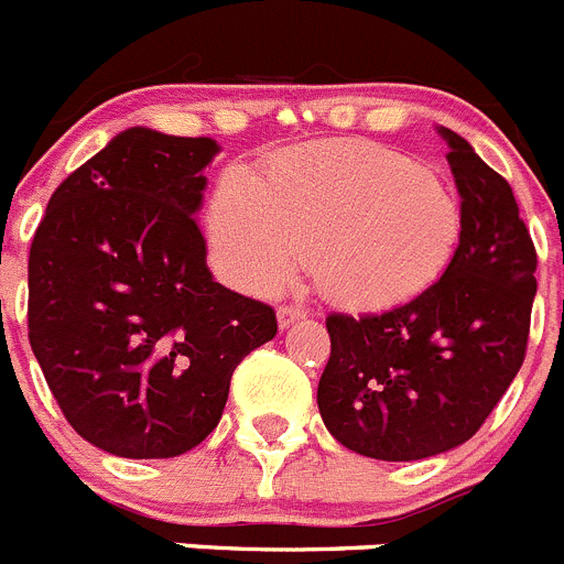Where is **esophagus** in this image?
Segmentation results:
<instances>
[{
    "label": "esophagus",
    "mask_w": 564,
    "mask_h": 564,
    "mask_svg": "<svg viewBox=\"0 0 564 564\" xmlns=\"http://www.w3.org/2000/svg\"><path fill=\"white\" fill-rule=\"evenodd\" d=\"M306 317V308L303 306H281L278 308V325L281 328H289L292 323H297V319Z\"/></svg>",
    "instance_id": "1"
}]
</instances>
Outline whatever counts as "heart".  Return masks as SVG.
<instances>
[{
    "label": "heart",
    "instance_id": "b5f03b06",
    "mask_svg": "<svg viewBox=\"0 0 564 564\" xmlns=\"http://www.w3.org/2000/svg\"><path fill=\"white\" fill-rule=\"evenodd\" d=\"M208 228L239 286L275 292L308 256L325 297L392 308L448 270L462 205L440 172L392 147L330 141L281 152L256 181L225 177Z\"/></svg>",
    "mask_w": 564,
    "mask_h": 564
}]
</instances>
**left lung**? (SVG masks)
Listing matches in <instances>:
<instances>
[{"label":"left lung","mask_w":564,"mask_h":564,"mask_svg":"<svg viewBox=\"0 0 564 564\" xmlns=\"http://www.w3.org/2000/svg\"><path fill=\"white\" fill-rule=\"evenodd\" d=\"M462 197V239L440 281L381 314H328L317 387L325 429L383 462L470 440L525 359L536 250L512 186L459 133L440 128Z\"/></svg>","instance_id":"8db88e82"}]
</instances>
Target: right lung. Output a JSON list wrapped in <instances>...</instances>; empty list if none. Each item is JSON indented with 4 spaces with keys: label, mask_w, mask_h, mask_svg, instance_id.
Instances as JSON below:
<instances>
[{
    "label": "right lung",
    "mask_w": 564,
    "mask_h": 564,
    "mask_svg": "<svg viewBox=\"0 0 564 564\" xmlns=\"http://www.w3.org/2000/svg\"><path fill=\"white\" fill-rule=\"evenodd\" d=\"M214 139L130 128L50 197L30 247V347L68 425L124 459L217 429L230 376L278 334L214 281L197 214Z\"/></svg>",
    "instance_id": "1"
}]
</instances>
